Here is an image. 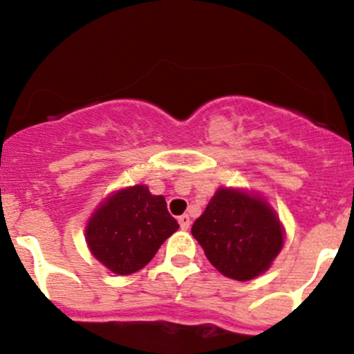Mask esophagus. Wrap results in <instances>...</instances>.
Masks as SVG:
<instances>
[{
  "label": "esophagus",
  "instance_id": "obj_1",
  "mask_svg": "<svg viewBox=\"0 0 354 354\" xmlns=\"http://www.w3.org/2000/svg\"><path fill=\"white\" fill-rule=\"evenodd\" d=\"M178 223H180L181 230H188V227H190V224H192V221H190V217L187 216V214H183V216L178 217Z\"/></svg>",
  "mask_w": 354,
  "mask_h": 354
}]
</instances>
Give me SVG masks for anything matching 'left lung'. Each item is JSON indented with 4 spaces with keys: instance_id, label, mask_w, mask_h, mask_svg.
<instances>
[{
    "instance_id": "1",
    "label": "left lung",
    "mask_w": 354,
    "mask_h": 354,
    "mask_svg": "<svg viewBox=\"0 0 354 354\" xmlns=\"http://www.w3.org/2000/svg\"><path fill=\"white\" fill-rule=\"evenodd\" d=\"M192 234L223 276L250 281L270 267L284 243V230L262 197L236 188H219Z\"/></svg>"
}]
</instances>
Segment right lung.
I'll use <instances>...</instances> for the list:
<instances>
[{"label":"right lung","mask_w":354,"mask_h":354,"mask_svg":"<svg viewBox=\"0 0 354 354\" xmlns=\"http://www.w3.org/2000/svg\"><path fill=\"white\" fill-rule=\"evenodd\" d=\"M178 227L162 195L135 185L114 192L95 209L85 227V240L102 266L118 276H128L147 266Z\"/></svg>","instance_id":"1"}]
</instances>
